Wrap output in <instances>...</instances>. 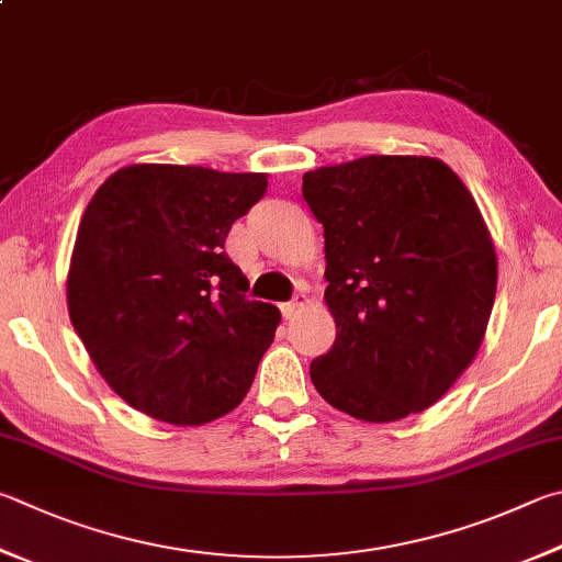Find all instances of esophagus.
Masks as SVG:
<instances>
[{
    "label": "esophagus",
    "mask_w": 562,
    "mask_h": 562,
    "mask_svg": "<svg viewBox=\"0 0 562 562\" xmlns=\"http://www.w3.org/2000/svg\"><path fill=\"white\" fill-rule=\"evenodd\" d=\"M307 304H310L307 294H297V300H294V302L282 304V316H284V319H294V316H297L304 307H307Z\"/></svg>",
    "instance_id": "esophagus-1"
}]
</instances>
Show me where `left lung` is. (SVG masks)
<instances>
[{"label": "left lung", "instance_id": "8db88e82", "mask_svg": "<svg viewBox=\"0 0 562 562\" xmlns=\"http://www.w3.org/2000/svg\"><path fill=\"white\" fill-rule=\"evenodd\" d=\"M302 196L324 226L336 324L310 366L336 411L395 423L440 401L474 361L496 297V250L464 181L435 157L319 167Z\"/></svg>", "mask_w": 562, "mask_h": 562}]
</instances>
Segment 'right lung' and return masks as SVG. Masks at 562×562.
Here are the masks:
<instances>
[{"mask_svg": "<svg viewBox=\"0 0 562 562\" xmlns=\"http://www.w3.org/2000/svg\"><path fill=\"white\" fill-rule=\"evenodd\" d=\"M268 175L130 165L80 218L66 280L68 314L122 401L191 427L231 413L270 349L280 310L248 300L223 250Z\"/></svg>", "mask_w": 562, "mask_h": 562, "instance_id": "add662e5", "label": "right lung"}]
</instances>
